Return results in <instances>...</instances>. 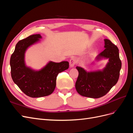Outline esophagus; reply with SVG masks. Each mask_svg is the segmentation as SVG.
I'll list each match as a JSON object with an SVG mask.
<instances>
[{"label":"esophagus","instance_id":"esophagus-1","mask_svg":"<svg viewBox=\"0 0 133 133\" xmlns=\"http://www.w3.org/2000/svg\"><path fill=\"white\" fill-rule=\"evenodd\" d=\"M76 63V60L75 58H71V59L70 60V61H69V65H70V66L71 68H73V67L75 65Z\"/></svg>","mask_w":133,"mask_h":133}]
</instances>
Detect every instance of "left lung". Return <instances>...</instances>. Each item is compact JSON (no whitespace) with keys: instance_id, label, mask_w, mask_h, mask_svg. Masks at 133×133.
<instances>
[{"instance_id":"8db88e82","label":"left lung","mask_w":133,"mask_h":133,"mask_svg":"<svg viewBox=\"0 0 133 133\" xmlns=\"http://www.w3.org/2000/svg\"><path fill=\"white\" fill-rule=\"evenodd\" d=\"M104 44L105 49L95 58L96 62L108 59L103 69L87 71L80 66L76 67L79 75L75 83V88L78 93L83 96L91 98L102 97L118 81L122 68L119 49L109 39H104Z\"/></svg>"}]
</instances>
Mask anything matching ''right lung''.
<instances>
[{"mask_svg":"<svg viewBox=\"0 0 133 133\" xmlns=\"http://www.w3.org/2000/svg\"><path fill=\"white\" fill-rule=\"evenodd\" d=\"M42 38L41 34H34L18 42L10 60L11 75L14 83L24 93L31 98L50 95L55 88L58 74L69 68L67 61H49L38 70L26 66L25 55L27 49L39 42Z\"/></svg>","mask_w":133,"mask_h":133,"instance_id":"right-lung-1","label":"right lung"}]
</instances>
